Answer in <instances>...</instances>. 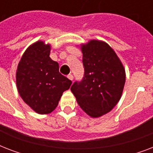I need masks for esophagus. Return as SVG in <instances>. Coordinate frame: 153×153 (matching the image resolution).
Segmentation results:
<instances>
[{
	"label": "esophagus",
	"instance_id": "34e87169",
	"mask_svg": "<svg viewBox=\"0 0 153 153\" xmlns=\"http://www.w3.org/2000/svg\"><path fill=\"white\" fill-rule=\"evenodd\" d=\"M67 78H68V79H69L71 81H73V79H74V76H73V74H68Z\"/></svg>",
	"mask_w": 153,
	"mask_h": 153
}]
</instances>
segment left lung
Listing matches in <instances>:
<instances>
[{
    "label": "left lung",
    "instance_id": "1",
    "mask_svg": "<svg viewBox=\"0 0 153 153\" xmlns=\"http://www.w3.org/2000/svg\"><path fill=\"white\" fill-rule=\"evenodd\" d=\"M85 70L83 79L71 87L81 109L93 118L103 116L120 101L126 83V70L109 44L91 39L80 44Z\"/></svg>",
    "mask_w": 153,
    "mask_h": 153
}]
</instances>
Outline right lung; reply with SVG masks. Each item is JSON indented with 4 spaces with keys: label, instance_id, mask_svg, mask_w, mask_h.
<instances>
[{
    "label": "right lung",
    "instance_id": "1",
    "mask_svg": "<svg viewBox=\"0 0 153 153\" xmlns=\"http://www.w3.org/2000/svg\"><path fill=\"white\" fill-rule=\"evenodd\" d=\"M51 44L38 40L24 52L18 63L16 82L23 101L39 114L57 107L62 93L72 82L59 71V63L50 58Z\"/></svg>",
    "mask_w": 153,
    "mask_h": 153
}]
</instances>
